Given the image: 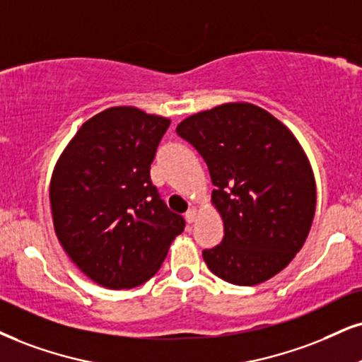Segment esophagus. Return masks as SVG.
<instances>
[{"mask_svg": "<svg viewBox=\"0 0 362 362\" xmlns=\"http://www.w3.org/2000/svg\"><path fill=\"white\" fill-rule=\"evenodd\" d=\"M196 216H198V211H196V208H191V209H188V211H186V215H185L186 221H188V223H193V221H196Z\"/></svg>", "mask_w": 362, "mask_h": 362, "instance_id": "34e87169", "label": "esophagus"}]
</instances>
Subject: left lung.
<instances>
[{
	"label": "left lung",
	"instance_id": "obj_1",
	"mask_svg": "<svg viewBox=\"0 0 362 362\" xmlns=\"http://www.w3.org/2000/svg\"><path fill=\"white\" fill-rule=\"evenodd\" d=\"M176 132L203 156L223 240L203 250L208 269L258 285L304 247L315 213L310 163L290 129L262 107L231 102L186 117Z\"/></svg>",
	"mask_w": 362,
	"mask_h": 362
}]
</instances>
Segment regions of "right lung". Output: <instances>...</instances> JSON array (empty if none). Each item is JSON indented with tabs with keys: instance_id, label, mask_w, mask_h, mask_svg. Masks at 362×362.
Returning a JSON list of instances; mask_svg holds the SVG:
<instances>
[{
	"instance_id": "right-lung-1",
	"label": "right lung",
	"mask_w": 362,
	"mask_h": 362,
	"mask_svg": "<svg viewBox=\"0 0 362 362\" xmlns=\"http://www.w3.org/2000/svg\"><path fill=\"white\" fill-rule=\"evenodd\" d=\"M171 120L110 107L82 124L50 181L58 242L93 282L132 288L160 269L185 220L159 198L151 164Z\"/></svg>"
}]
</instances>
